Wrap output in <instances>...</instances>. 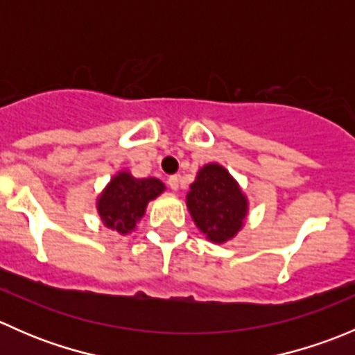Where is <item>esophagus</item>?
<instances>
[{
  "instance_id": "esophagus-1",
  "label": "esophagus",
  "mask_w": 355,
  "mask_h": 355,
  "mask_svg": "<svg viewBox=\"0 0 355 355\" xmlns=\"http://www.w3.org/2000/svg\"><path fill=\"white\" fill-rule=\"evenodd\" d=\"M168 187H170L171 191H177V189H178V177H177V175H171V177H168Z\"/></svg>"
}]
</instances>
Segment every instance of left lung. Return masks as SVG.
<instances>
[{"instance_id": "obj_1", "label": "left lung", "mask_w": 355, "mask_h": 355, "mask_svg": "<svg viewBox=\"0 0 355 355\" xmlns=\"http://www.w3.org/2000/svg\"><path fill=\"white\" fill-rule=\"evenodd\" d=\"M187 207L200 232L209 241L221 244L241 230L247 200L225 168L206 164L191 185Z\"/></svg>"}]
</instances>
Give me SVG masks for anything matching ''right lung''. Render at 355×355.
<instances>
[{"mask_svg": "<svg viewBox=\"0 0 355 355\" xmlns=\"http://www.w3.org/2000/svg\"><path fill=\"white\" fill-rule=\"evenodd\" d=\"M164 191V185L156 178H137L128 173H120L99 198L98 209L106 227L128 234L134 230L135 221L144 214L146 206L151 199Z\"/></svg>", "mask_w": 355, "mask_h": 355, "instance_id": "1", "label": "right lung"}]
</instances>
